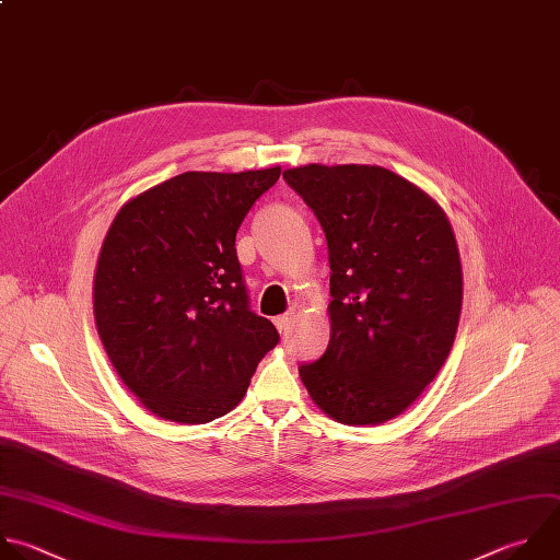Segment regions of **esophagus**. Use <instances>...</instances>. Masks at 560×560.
I'll list each match as a JSON object with an SVG mask.
<instances>
[{
	"label": "esophagus",
	"instance_id": "34e87169",
	"mask_svg": "<svg viewBox=\"0 0 560 560\" xmlns=\"http://www.w3.org/2000/svg\"><path fill=\"white\" fill-rule=\"evenodd\" d=\"M292 318H294V312H288V314H281V316H277V318H275V325H277V329H279V331H285V329L290 327Z\"/></svg>",
	"mask_w": 560,
	"mask_h": 560
}]
</instances>
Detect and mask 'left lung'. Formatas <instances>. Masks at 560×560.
<instances>
[{
  "mask_svg": "<svg viewBox=\"0 0 560 560\" xmlns=\"http://www.w3.org/2000/svg\"><path fill=\"white\" fill-rule=\"evenodd\" d=\"M285 182L329 250V345L301 364L312 402L349 427L405 413L446 362L462 314L459 248L444 209L376 164H303Z\"/></svg>",
  "mask_w": 560,
  "mask_h": 560,
  "instance_id": "obj_1",
  "label": "left lung"
}]
</instances>
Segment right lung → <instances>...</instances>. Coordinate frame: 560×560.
Masks as SVG:
<instances>
[{"mask_svg":"<svg viewBox=\"0 0 560 560\" xmlns=\"http://www.w3.org/2000/svg\"><path fill=\"white\" fill-rule=\"evenodd\" d=\"M281 166L186 171L127 200L96 261L94 320L118 378L153 416L207 424L233 411L279 342L248 310L235 235Z\"/></svg>","mask_w":560,"mask_h":560,"instance_id":"obj_1","label":"right lung"}]
</instances>
